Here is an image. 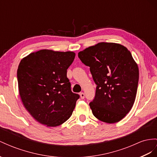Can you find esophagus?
Listing matches in <instances>:
<instances>
[{"mask_svg":"<svg viewBox=\"0 0 157 157\" xmlns=\"http://www.w3.org/2000/svg\"><path fill=\"white\" fill-rule=\"evenodd\" d=\"M80 98H81L82 99H83L84 98H85V94H84V93H83V92L80 93Z\"/></svg>","mask_w":157,"mask_h":157,"instance_id":"34e87169","label":"esophagus"}]
</instances>
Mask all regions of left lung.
<instances>
[{
	"instance_id": "left-lung-1",
	"label": "left lung",
	"mask_w": 157,
	"mask_h": 157,
	"mask_svg": "<svg viewBox=\"0 0 157 157\" xmlns=\"http://www.w3.org/2000/svg\"><path fill=\"white\" fill-rule=\"evenodd\" d=\"M90 67L97 85L90 106L95 117L115 123L125 117L133 105L139 82V67L129 50L121 44L100 42L78 53Z\"/></svg>"
}]
</instances>
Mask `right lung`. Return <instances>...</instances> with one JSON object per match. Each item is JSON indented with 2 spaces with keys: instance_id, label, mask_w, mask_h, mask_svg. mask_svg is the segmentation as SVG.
Wrapping results in <instances>:
<instances>
[{
  "instance_id": "add662e5",
  "label": "right lung",
  "mask_w": 157,
  "mask_h": 157,
  "mask_svg": "<svg viewBox=\"0 0 157 157\" xmlns=\"http://www.w3.org/2000/svg\"><path fill=\"white\" fill-rule=\"evenodd\" d=\"M74 52L41 50L21 59L17 70L19 94L33 117L47 127H57L73 113L78 94L71 90L67 70Z\"/></svg>"
}]
</instances>
